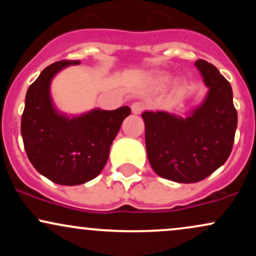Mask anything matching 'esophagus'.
I'll return each mask as SVG.
<instances>
[{"instance_id": "34e87169", "label": "esophagus", "mask_w": 256, "mask_h": 256, "mask_svg": "<svg viewBox=\"0 0 256 256\" xmlns=\"http://www.w3.org/2000/svg\"><path fill=\"white\" fill-rule=\"evenodd\" d=\"M131 110L134 114H140L143 110H144V106L140 104V102H134V104H132L131 106Z\"/></svg>"}]
</instances>
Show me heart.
I'll return each instance as SVG.
<instances>
[{
	"label": "heart",
	"instance_id": "1",
	"mask_svg": "<svg viewBox=\"0 0 256 256\" xmlns=\"http://www.w3.org/2000/svg\"><path fill=\"white\" fill-rule=\"evenodd\" d=\"M168 80H170V78L167 77V76H164V74L155 76V77L152 78V83L154 84L155 86H158V88L165 86V85L168 83Z\"/></svg>",
	"mask_w": 256,
	"mask_h": 256
}]
</instances>
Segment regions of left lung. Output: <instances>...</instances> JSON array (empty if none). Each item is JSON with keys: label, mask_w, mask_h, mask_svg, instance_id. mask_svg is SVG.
<instances>
[{"label": "left lung", "mask_w": 256, "mask_h": 256, "mask_svg": "<svg viewBox=\"0 0 256 256\" xmlns=\"http://www.w3.org/2000/svg\"><path fill=\"white\" fill-rule=\"evenodd\" d=\"M208 92L185 118L167 112L146 110V146L152 168L177 183H196L224 165L237 128L231 85L216 66L198 60Z\"/></svg>", "instance_id": "1"}]
</instances>
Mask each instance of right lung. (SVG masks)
<instances>
[{
	"label": "right lung",
	"mask_w": 256,
	"mask_h": 256,
	"mask_svg": "<svg viewBox=\"0 0 256 256\" xmlns=\"http://www.w3.org/2000/svg\"><path fill=\"white\" fill-rule=\"evenodd\" d=\"M80 61L50 64L28 88L22 116V136L28 160L40 174L60 185H79L98 177L110 155L112 142L130 116L128 106L100 108L68 116L55 108L50 83L55 74Z\"/></svg>",
	"instance_id": "right-lung-1"
}]
</instances>
